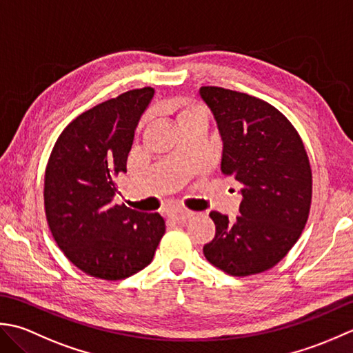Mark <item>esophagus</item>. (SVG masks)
Here are the masks:
<instances>
[{
  "mask_svg": "<svg viewBox=\"0 0 353 353\" xmlns=\"http://www.w3.org/2000/svg\"><path fill=\"white\" fill-rule=\"evenodd\" d=\"M193 216L192 212H187V210H178V212H172L169 214V218L176 222V224H183V222H185L189 218Z\"/></svg>",
  "mask_w": 353,
  "mask_h": 353,
  "instance_id": "obj_1",
  "label": "esophagus"
}]
</instances>
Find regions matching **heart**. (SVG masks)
I'll return each mask as SVG.
<instances>
[{
  "label": "heart",
  "instance_id": "heart-1",
  "mask_svg": "<svg viewBox=\"0 0 353 353\" xmlns=\"http://www.w3.org/2000/svg\"><path fill=\"white\" fill-rule=\"evenodd\" d=\"M174 112H175V120L176 123L187 119H205V112L201 106L195 105V103H181V105H176L174 108Z\"/></svg>",
  "mask_w": 353,
  "mask_h": 353
}]
</instances>
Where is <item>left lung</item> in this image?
<instances>
[{"instance_id": "left-lung-1", "label": "left lung", "mask_w": 353, "mask_h": 353, "mask_svg": "<svg viewBox=\"0 0 353 353\" xmlns=\"http://www.w3.org/2000/svg\"><path fill=\"white\" fill-rule=\"evenodd\" d=\"M199 96L219 129L222 174L243 185L241 216L210 213L216 234L204 256L230 276L259 274L282 261L306 225L307 154L291 121L263 100L219 86H201Z\"/></svg>"}]
</instances>
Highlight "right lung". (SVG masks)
<instances>
[{"mask_svg":"<svg viewBox=\"0 0 353 353\" xmlns=\"http://www.w3.org/2000/svg\"><path fill=\"white\" fill-rule=\"evenodd\" d=\"M154 88L126 91L63 129L46 169V216L68 261L86 274L121 280L146 268L166 232L158 213L114 203L135 128Z\"/></svg>","mask_w":353,"mask_h":353,"instance_id":"obj_1","label":"right lung"}]
</instances>
